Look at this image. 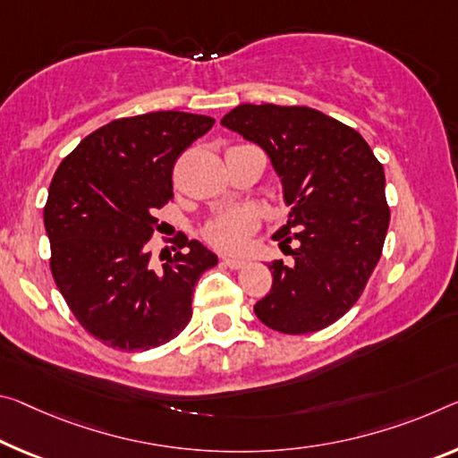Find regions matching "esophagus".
Segmentation results:
<instances>
[{"label": "esophagus", "mask_w": 458, "mask_h": 458, "mask_svg": "<svg viewBox=\"0 0 458 458\" xmlns=\"http://www.w3.org/2000/svg\"><path fill=\"white\" fill-rule=\"evenodd\" d=\"M222 263L230 267V268H242L246 265L244 259H236V257H224Z\"/></svg>", "instance_id": "1"}]
</instances>
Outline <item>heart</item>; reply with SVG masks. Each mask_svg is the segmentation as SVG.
Instances as JSON below:
<instances>
[{
	"label": "heart",
	"mask_w": 458,
	"mask_h": 458,
	"mask_svg": "<svg viewBox=\"0 0 458 458\" xmlns=\"http://www.w3.org/2000/svg\"><path fill=\"white\" fill-rule=\"evenodd\" d=\"M252 228H255V220L249 214L232 212L209 222L206 228V238L217 249L238 252L244 249L246 236L250 234Z\"/></svg>",
	"instance_id": "b5f03b06"
}]
</instances>
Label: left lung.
Segmentation results:
<instances>
[{
    "instance_id": "left-lung-1",
    "label": "left lung",
    "mask_w": 458,
    "mask_h": 458,
    "mask_svg": "<svg viewBox=\"0 0 458 458\" xmlns=\"http://www.w3.org/2000/svg\"><path fill=\"white\" fill-rule=\"evenodd\" d=\"M220 124L267 152L292 208L275 238L293 260L268 265L273 287L255 303L257 318L283 334L326 328L357 303L379 263L389 228L383 165L357 130L306 106L242 104Z\"/></svg>"
}]
</instances>
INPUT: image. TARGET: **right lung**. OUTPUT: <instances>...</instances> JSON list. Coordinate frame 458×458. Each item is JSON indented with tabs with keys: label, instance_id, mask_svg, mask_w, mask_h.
<instances>
[{
	"label": "right lung",
	"instance_id": "obj_1",
	"mask_svg": "<svg viewBox=\"0 0 458 458\" xmlns=\"http://www.w3.org/2000/svg\"><path fill=\"white\" fill-rule=\"evenodd\" d=\"M214 126L187 112L120 118L85 136L56 169L45 206L50 271L83 328L120 351H148L191 320L195 285L217 265L199 241H183L161 271L147 242L173 199V166Z\"/></svg>",
	"mask_w": 458,
	"mask_h": 458
}]
</instances>
